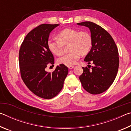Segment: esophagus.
Listing matches in <instances>:
<instances>
[{"mask_svg": "<svg viewBox=\"0 0 131 131\" xmlns=\"http://www.w3.org/2000/svg\"><path fill=\"white\" fill-rule=\"evenodd\" d=\"M68 67L69 69H72L74 68V66H72V65H68Z\"/></svg>", "mask_w": 131, "mask_h": 131, "instance_id": "1", "label": "esophagus"}]
</instances>
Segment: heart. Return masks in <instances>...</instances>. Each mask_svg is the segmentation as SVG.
Here are the masks:
<instances>
[{"label":"heart","instance_id":"obj_1","mask_svg":"<svg viewBox=\"0 0 131 131\" xmlns=\"http://www.w3.org/2000/svg\"><path fill=\"white\" fill-rule=\"evenodd\" d=\"M68 44L70 52L59 57L58 62L66 65H74L81 54L86 55L90 51L92 46L91 35L85 30L66 28L57 34V39H50L47 43L48 49L57 55L62 54L64 46Z\"/></svg>","mask_w":131,"mask_h":131}]
</instances>
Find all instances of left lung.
Returning <instances> with one entry per match:
<instances>
[{
	"instance_id": "obj_1",
	"label": "left lung",
	"mask_w": 131,
	"mask_h": 131,
	"mask_svg": "<svg viewBox=\"0 0 131 131\" xmlns=\"http://www.w3.org/2000/svg\"><path fill=\"white\" fill-rule=\"evenodd\" d=\"M77 24L87 26L91 31L92 46L84 61L94 64L91 70L82 67L83 73L79 79L88 92L101 94L110 87L117 76L119 66L117 47L111 35L99 25L90 21Z\"/></svg>"
}]
</instances>
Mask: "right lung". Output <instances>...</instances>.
Instances as JSON below:
<instances>
[{
	"label": "right lung",
	"instance_id": "1",
	"mask_svg": "<svg viewBox=\"0 0 131 131\" xmlns=\"http://www.w3.org/2000/svg\"><path fill=\"white\" fill-rule=\"evenodd\" d=\"M59 24H41L28 34L19 51V65L24 83L34 94L50 99L59 94L68 74L63 64L57 66L54 72L46 70L48 64L54 63V58L48 49L50 32Z\"/></svg>",
	"mask_w": 131,
	"mask_h": 131
}]
</instances>
